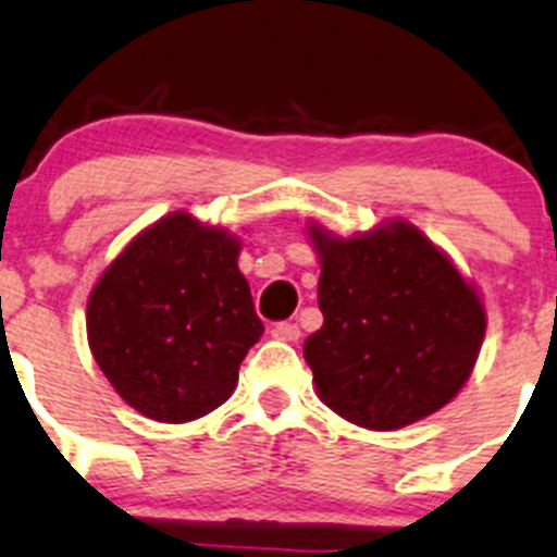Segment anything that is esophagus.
<instances>
[{
    "instance_id": "obj_1",
    "label": "esophagus",
    "mask_w": 557,
    "mask_h": 557,
    "mask_svg": "<svg viewBox=\"0 0 557 557\" xmlns=\"http://www.w3.org/2000/svg\"><path fill=\"white\" fill-rule=\"evenodd\" d=\"M299 326L290 324V321H280V324L272 326V337H277V341H288V343H296L299 341Z\"/></svg>"
}]
</instances>
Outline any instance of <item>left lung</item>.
Returning a JSON list of instances; mask_svg holds the SVG:
<instances>
[{"label":"left lung","instance_id":"left-lung-1","mask_svg":"<svg viewBox=\"0 0 557 557\" xmlns=\"http://www.w3.org/2000/svg\"><path fill=\"white\" fill-rule=\"evenodd\" d=\"M324 324L305 360L332 412L393 431L429 418L465 387L481 351V296L409 222L335 238L310 227Z\"/></svg>","mask_w":557,"mask_h":557}]
</instances>
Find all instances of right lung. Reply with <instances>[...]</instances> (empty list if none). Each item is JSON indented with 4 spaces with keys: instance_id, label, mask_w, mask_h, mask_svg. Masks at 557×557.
Returning <instances> with one entry per match:
<instances>
[{
    "instance_id": "add662e5",
    "label": "right lung",
    "mask_w": 557,
    "mask_h": 557,
    "mask_svg": "<svg viewBox=\"0 0 557 557\" xmlns=\"http://www.w3.org/2000/svg\"><path fill=\"white\" fill-rule=\"evenodd\" d=\"M238 249L225 227L175 211L139 233L92 288V357L145 418L186 423L231 398L263 335Z\"/></svg>"
}]
</instances>
